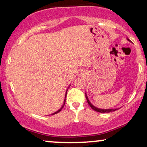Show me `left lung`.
I'll return each instance as SVG.
<instances>
[{"instance_id":"8db88e82","label":"left lung","mask_w":147,"mask_h":147,"mask_svg":"<svg viewBox=\"0 0 147 147\" xmlns=\"http://www.w3.org/2000/svg\"><path fill=\"white\" fill-rule=\"evenodd\" d=\"M127 40H128V41H130V40L129 39V38H127ZM86 97L87 102H88V103L89 106H90V107L92 108V109H93L94 111H97V112L103 113H111V112H113V111H115L116 110H117V109H99V108L95 107V106H93L92 104H91L90 101H89L88 98L86 94Z\"/></svg>"}]
</instances>
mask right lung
Segmentation results:
<instances>
[{
    "label": "right lung",
    "instance_id": "add662e5",
    "mask_svg": "<svg viewBox=\"0 0 147 147\" xmlns=\"http://www.w3.org/2000/svg\"><path fill=\"white\" fill-rule=\"evenodd\" d=\"M69 88V87H68ZM68 88L67 89V90H66V92H65V99H64V102H63V106H61V109H59V110H58L57 111V112H55V113H52V114H51V115H55V114H57V113H58L59 112H60L61 111V109H63V106H64V105H65V97H66V95H67V91H68Z\"/></svg>",
    "mask_w": 147,
    "mask_h": 147
}]
</instances>
